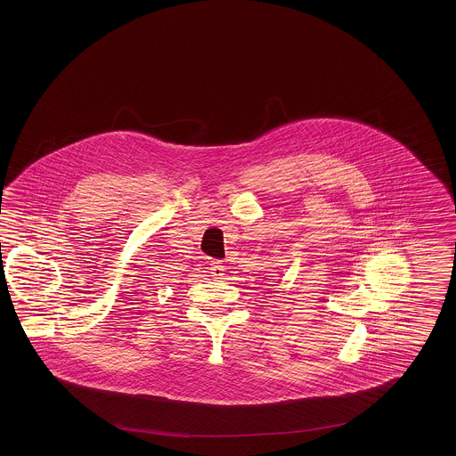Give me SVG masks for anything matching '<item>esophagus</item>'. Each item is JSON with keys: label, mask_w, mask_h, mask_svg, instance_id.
<instances>
[{"label": "esophagus", "mask_w": 456, "mask_h": 456, "mask_svg": "<svg viewBox=\"0 0 456 456\" xmlns=\"http://www.w3.org/2000/svg\"><path fill=\"white\" fill-rule=\"evenodd\" d=\"M212 267H210V271H212V275L216 277V279H220V277H224V264L222 261H212L210 264Z\"/></svg>", "instance_id": "esophagus-1"}]
</instances>
